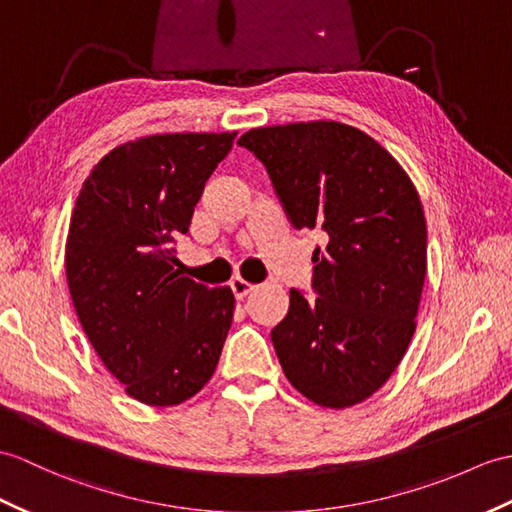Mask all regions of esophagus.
I'll use <instances>...</instances> for the list:
<instances>
[{"label":"esophagus","mask_w":512,"mask_h":512,"mask_svg":"<svg viewBox=\"0 0 512 512\" xmlns=\"http://www.w3.org/2000/svg\"><path fill=\"white\" fill-rule=\"evenodd\" d=\"M257 288L255 283H251V281H246V279H233L231 281V290H233V294L237 296V299H244V296L248 294V292H253Z\"/></svg>","instance_id":"1"}]
</instances>
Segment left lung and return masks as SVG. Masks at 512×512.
<instances>
[{"label": "left lung", "mask_w": 512, "mask_h": 512, "mask_svg": "<svg viewBox=\"0 0 512 512\" xmlns=\"http://www.w3.org/2000/svg\"><path fill=\"white\" fill-rule=\"evenodd\" d=\"M237 144L266 165L296 229H323L314 290H290L272 329L285 377L323 408H351L382 388L408 351L427 272L417 187L360 128L294 122L244 133Z\"/></svg>", "instance_id": "left-lung-1"}]
</instances>
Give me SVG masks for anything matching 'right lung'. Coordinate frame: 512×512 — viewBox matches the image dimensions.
<instances>
[{"label":"right lung","instance_id":"obj_1","mask_svg":"<svg viewBox=\"0 0 512 512\" xmlns=\"http://www.w3.org/2000/svg\"><path fill=\"white\" fill-rule=\"evenodd\" d=\"M235 135L126 141L91 170L71 213L65 272L78 320L126 395L146 406H178L200 392L231 329L229 285L183 277L172 242L189 231Z\"/></svg>","mask_w":512,"mask_h":512}]
</instances>
